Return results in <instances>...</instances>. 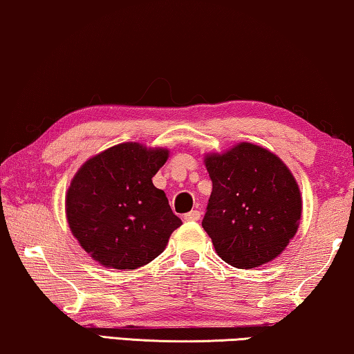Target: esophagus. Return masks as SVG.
Segmentation results:
<instances>
[{
    "label": "esophagus",
    "instance_id": "1",
    "mask_svg": "<svg viewBox=\"0 0 354 354\" xmlns=\"http://www.w3.org/2000/svg\"><path fill=\"white\" fill-rule=\"evenodd\" d=\"M201 215H202V213L198 210H192V212H189V213H186V215H184V220H186V221H198V220H201Z\"/></svg>",
    "mask_w": 354,
    "mask_h": 354
}]
</instances>
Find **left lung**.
Segmentation results:
<instances>
[{
    "mask_svg": "<svg viewBox=\"0 0 354 354\" xmlns=\"http://www.w3.org/2000/svg\"><path fill=\"white\" fill-rule=\"evenodd\" d=\"M205 167L213 189L202 226L221 260L250 270L281 255L301 218L300 189L286 163L241 142L208 153Z\"/></svg>",
    "mask_w": 354,
    "mask_h": 354,
    "instance_id": "left-lung-1",
    "label": "left lung"
}]
</instances>
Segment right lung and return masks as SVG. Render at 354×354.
Here are the masks:
<instances>
[{
  "mask_svg": "<svg viewBox=\"0 0 354 354\" xmlns=\"http://www.w3.org/2000/svg\"><path fill=\"white\" fill-rule=\"evenodd\" d=\"M167 149L117 144L83 163L66 196L71 231L97 263L136 270L165 250L181 220L152 178L165 165Z\"/></svg>",
  "mask_w": 354,
  "mask_h": 354,
  "instance_id": "add662e5",
  "label": "right lung"
}]
</instances>
